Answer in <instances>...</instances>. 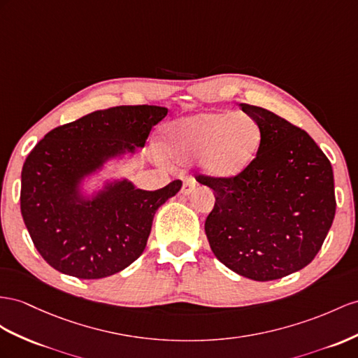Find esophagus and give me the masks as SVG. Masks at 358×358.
Wrapping results in <instances>:
<instances>
[{
  "instance_id": "1",
  "label": "esophagus",
  "mask_w": 358,
  "mask_h": 358,
  "mask_svg": "<svg viewBox=\"0 0 358 358\" xmlns=\"http://www.w3.org/2000/svg\"><path fill=\"white\" fill-rule=\"evenodd\" d=\"M195 186H196V181L192 178V177H187V178H185L182 180V187H181V194L182 195H189L192 190L195 189Z\"/></svg>"
}]
</instances>
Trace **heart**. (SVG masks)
Here are the masks:
<instances>
[{"instance_id": "b5f03b06", "label": "heart", "mask_w": 358, "mask_h": 358, "mask_svg": "<svg viewBox=\"0 0 358 358\" xmlns=\"http://www.w3.org/2000/svg\"><path fill=\"white\" fill-rule=\"evenodd\" d=\"M262 137L259 122L250 115L201 112L169 124L166 152L180 163L199 157V168L207 177L230 180L257 157Z\"/></svg>"}]
</instances>
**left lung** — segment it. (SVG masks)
Masks as SVG:
<instances>
[{
  "instance_id": "1",
  "label": "left lung",
  "mask_w": 358,
  "mask_h": 358,
  "mask_svg": "<svg viewBox=\"0 0 358 358\" xmlns=\"http://www.w3.org/2000/svg\"><path fill=\"white\" fill-rule=\"evenodd\" d=\"M241 107L259 122L262 146L241 176H196L216 198L206 234L228 269L254 281L278 280L306 268L331 228L333 168L299 127L266 108Z\"/></svg>"
}]
</instances>
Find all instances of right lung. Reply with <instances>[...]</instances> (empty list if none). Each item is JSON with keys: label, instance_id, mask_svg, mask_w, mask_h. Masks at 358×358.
<instances>
[{"label": "right lung", "instance_id": "obj_1", "mask_svg": "<svg viewBox=\"0 0 358 358\" xmlns=\"http://www.w3.org/2000/svg\"><path fill=\"white\" fill-rule=\"evenodd\" d=\"M168 115L159 106L96 110L54 128L34 146L21 173V213L36 250L51 268L81 280L121 272L141 257L159 207L178 194L176 180L159 190L127 178L87 180L143 148L151 128Z\"/></svg>", "mask_w": 358, "mask_h": 358}]
</instances>
